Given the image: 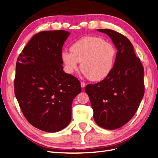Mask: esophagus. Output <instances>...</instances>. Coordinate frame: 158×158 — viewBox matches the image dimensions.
<instances>
[{
	"instance_id": "esophagus-1",
	"label": "esophagus",
	"mask_w": 158,
	"mask_h": 158,
	"mask_svg": "<svg viewBox=\"0 0 158 158\" xmlns=\"http://www.w3.org/2000/svg\"><path fill=\"white\" fill-rule=\"evenodd\" d=\"M81 87H82V88H84V87H85L86 86V84H85V83H84V82H81Z\"/></svg>"
}]
</instances>
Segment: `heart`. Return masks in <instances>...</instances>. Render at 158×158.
Wrapping results in <instances>:
<instances>
[{"label": "heart", "instance_id": "b5f03b06", "mask_svg": "<svg viewBox=\"0 0 158 158\" xmlns=\"http://www.w3.org/2000/svg\"><path fill=\"white\" fill-rule=\"evenodd\" d=\"M71 52L62 51L61 58L68 73L81 69L92 81H100L108 77L114 67L116 50L112 43L100 37L86 36L73 44Z\"/></svg>", "mask_w": 158, "mask_h": 158}]
</instances>
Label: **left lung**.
Instances as JSON below:
<instances>
[{
    "instance_id": "left-lung-1",
    "label": "left lung",
    "mask_w": 158,
    "mask_h": 158,
    "mask_svg": "<svg viewBox=\"0 0 158 158\" xmlns=\"http://www.w3.org/2000/svg\"><path fill=\"white\" fill-rule=\"evenodd\" d=\"M107 34L117 49L114 67L108 77L89 84V96L94 118L105 129H118L132 118L144 96V69L133 46L125 36L112 29H98Z\"/></svg>"
}]
</instances>
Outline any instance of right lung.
Returning <instances> with one entry per match:
<instances>
[{
	"instance_id": "1",
	"label": "right lung",
	"mask_w": 158,
	"mask_h": 158,
	"mask_svg": "<svg viewBox=\"0 0 158 158\" xmlns=\"http://www.w3.org/2000/svg\"><path fill=\"white\" fill-rule=\"evenodd\" d=\"M70 33L64 30L36 34L17 58L15 94L25 118L48 133L67 127L73 100L81 91L79 81L64 72L62 48Z\"/></svg>"
}]
</instances>
